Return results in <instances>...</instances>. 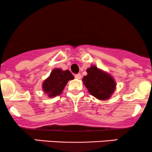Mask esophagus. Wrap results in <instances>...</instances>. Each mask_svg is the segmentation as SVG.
Returning a JSON list of instances; mask_svg holds the SVG:
<instances>
[{
  "instance_id": "1",
  "label": "esophagus",
  "mask_w": 152,
  "mask_h": 152,
  "mask_svg": "<svg viewBox=\"0 0 152 152\" xmlns=\"http://www.w3.org/2000/svg\"><path fill=\"white\" fill-rule=\"evenodd\" d=\"M75 78H76V79H80V78H81V74H76V75H75Z\"/></svg>"
}]
</instances>
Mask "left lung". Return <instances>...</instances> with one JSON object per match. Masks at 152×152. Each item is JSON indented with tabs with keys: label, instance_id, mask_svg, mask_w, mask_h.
<instances>
[{
	"label": "left lung",
	"instance_id": "obj_1",
	"mask_svg": "<svg viewBox=\"0 0 152 152\" xmlns=\"http://www.w3.org/2000/svg\"><path fill=\"white\" fill-rule=\"evenodd\" d=\"M86 71L87 75L83 76V82L89 93L100 100L109 99L116 87L114 78L96 66H91Z\"/></svg>",
	"mask_w": 152,
	"mask_h": 152
}]
</instances>
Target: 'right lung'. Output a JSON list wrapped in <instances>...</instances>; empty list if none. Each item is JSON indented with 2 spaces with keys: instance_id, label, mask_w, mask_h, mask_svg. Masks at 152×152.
Instances as JSON below:
<instances>
[{
  "instance_id": "right-lung-1",
  "label": "right lung",
  "mask_w": 152,
  "mask_h": 152,
  "mask_svg": "<svg viewBox=\"0 0 152 152\" xmlns=\"http://www.w3.org/2000/svg\"><path fill=\"white\" fill-rule=\"evenodd\" d=\"M71 79H74V76L69 70L62 71L61 69H56L43 82V89L49 97L60 95L68 81Z\"/></svg>"
}]
</instances>
